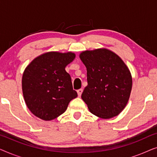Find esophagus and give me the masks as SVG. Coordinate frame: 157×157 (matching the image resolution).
Returning a JSON list of instances; mask_svg holds the SVG:
<instances>
[{
  "instance_id": "1",
  "label": "esophagus",
  "mask_w": 157,
  "mask_h": 157,
  "mask_svg": "<svg viewBox=\"0 0 157 157\" xmlns=\"http://www.w3.org/2000/svg\"><path fill=\"white\" fill-rule=\"evenodd\" d=\"M83 92V89H80L78 90H77V94H78V96H81V94H82Z\"/></svg>"
}]
</instances>
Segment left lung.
<instances>
[{
  "label": "left lung",
  "instance_id": "left-lung-1",
  "mask_svg": "<svg viewBox=\"0 0 157 157\" xmlns=\"http://www.w3.org/2000/svg\"><path fill=\"white\" fill-rule=\"evenodd\" d=\"M79 57L86 67L88 81L81 98L90 112L105 119L119 115L132 91L128 68L119 56L106 48L83 51Z\"/></svg>",
  "mask_w": 157,
  "mask_h": 157
}]
</instances>
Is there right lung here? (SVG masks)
<instances>
[{
    "instance_id": "1",
    "label": "right lung",
    "mask_w": 157,
    "mask_h": 157,
    "mask_svg": "<svg viewBox=\"0 0 157 157\" xmlns=\"http://www.w3.org/2000/svg\"><path fill=\"white\" fill-rule=\"evenodd\" d=\"M74 53L50 51L38 56L25 68L22 91L31 112L44 121H51L65 112L77 97L66 66L74 61Z\"/></svg>"
}]
</instances>
